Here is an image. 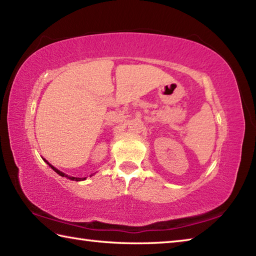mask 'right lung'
I'll list each match as a JSON object with an SVG mask.
<instances>
[{
    "label": "right lung",
    "mask_w": 256,
    "mask_h": 256,
    "mask_svg": "<svg viewBox=\"0 0 256 256\" xmlns=\"http://www.w3.org/2000/svg\"><path fill=\"white\" fill-rule=\"evenodd\" d=\"M45 162H46V160H45ZM47 164H50V168H52V170H55L56 172H58V174L60 175V176H62V177H68V180H76V182H79V180H86V177H84V178H80V177H73V176H68L66 174H64V172H60V170H56V168L54 167V166H52V164L48 162H46Z\"/></svg>",
    "instance_id": "add662e5"
}]
</instances>
